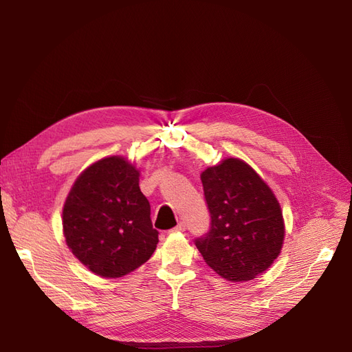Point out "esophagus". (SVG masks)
<instances>
[{
	"instance_id": "34e87169",
	"label": "esophagus",
	"mask_w": 352,
	"mask_h": 352,
	"mask_svg": "<svg viewBox=\"0 0 352 352\" xmlns=\"http://www.w3.org/2000/svg\"><path fill=\"white\" fill-rule=\"evenodd\" d=\"M185 229H186V225H185L184 221H180V223H177V226L173 228L170 232H172V233H179V232H185Z\"/></svg>"
}]
</instances>
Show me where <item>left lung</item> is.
Wrapping results in <instances>:
<instances>
[{"instance_id": "8db88e82", "label": "left lung", "mask_w": 352, "mask_h": 352, "mask_svg": "<svg viewBox=\"0 0 352 352\" xmlns=\"http://www.w3.org/2000/svg\"><path fill=\"white\" fill-rule=\"evenodd\" d=\"M211 216L206 236L195 239L202 258L230 282L267 270L283 247L285 223L278 198L255 170L225 158L201 173Z\"/></svg>"}]
</instances>
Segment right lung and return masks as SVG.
<instances>
[{"label":"right lung","mask_w":352,"mask_h":352,"mask_svg":"<svg viewBox=\"0 0 352 352\" xmlns=\"http://www.w3.org/2000/svg\"><path fill=\"white\" fill-rule=\"evenodd\" d=\"M140 170L122 155L95 162L74 180L63 207L66 243L101 278H123L150 260L158 243Z\"/></svg>","instance_id":"right-lung-1"}]
</instances>
